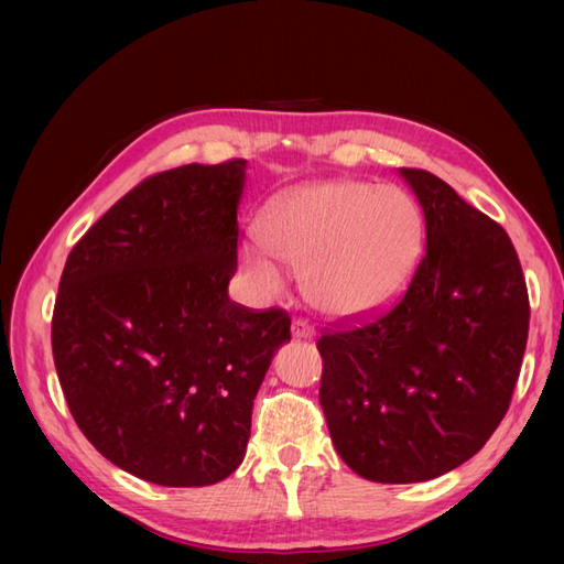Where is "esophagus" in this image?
<instances>
[{"mask_svg":"<svg viewBox=\"0 0 564 564\" xmlns=\"http://www.w3.org/2000/svg\"><path fill=\"white\" fill-rule=\"evenodd\" d=\"M291 332L293 338H314V326H310L305 319H293Z\"/></svg>","mask_w":564,"mask_h":564,"instance_id":"34e87169","label":"esophagus"}]
</instances>
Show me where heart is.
Wrapping results in <instances>:
<instances>
[{
	"label": "heart",
	"instance_id": "heart-1",
	"mask_svg": "<svg viewBox=\"0 0 564 564\" xmlns=\"http://www.w3.org/2000/svg\"><path fill=\"white\" fill-rule=\"evenodd\" d=\"M259 242L303 283L307 303L332 319L360 322L394 305L423 257L425 226L411 194L362 180L310 182L273 199ZM240 264L259 291L279 293L283 273L257 250Z\"/></svg>",
	"mask_w": 564,
	"mask_h": 564
}]
</instances>
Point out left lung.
<instances>
[{"mask_svg": "<svg viewBox=\"0 0 564 564\" xmlns=\"http://www.w3.org/2000/svg\"><path fill=\"white\" fill-rule=\"evenodd\" d=\"M425 216V257L401 303L326 332L319 403L338 456L375 482H423L482 449L505 417L529 338L512 240L447 182L399 167Z\"/></svg>", "mask_w": 564, "mask_h": 564, "instance_id": "obj_1", "label": "left lung"}]
</instances>
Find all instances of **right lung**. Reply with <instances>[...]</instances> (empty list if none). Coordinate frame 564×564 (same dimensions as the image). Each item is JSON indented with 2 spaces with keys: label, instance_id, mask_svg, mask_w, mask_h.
Segmentation results:
<instances>
[{
  "label": "right lung",
  "instance_id": "right-lung-1",
  "mask_svg": "<svg viewBox=\"0 0 564 564\" xmlns=\"http://www.w3.org/2000/svg\"><path fill=\"white\" fill-rule=\"evenodd\" d=\"M247 161L143 180L62 271L52 356L86 440L127 474L202 488L245 459L254 397L291 341L283 310L232 303Z\"/></svg>",
  "mask_w": 564,
  "mask_h": 564
}]
</instances>
